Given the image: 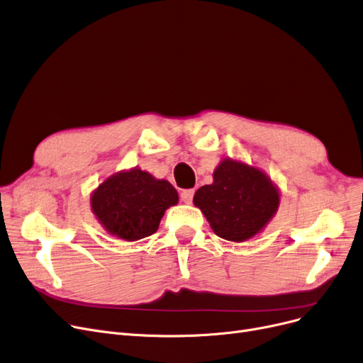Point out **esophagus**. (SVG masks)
I'll use <instances>...</instances> for the list:
<instances>
[{"label": "esophagus", "mask_w": 363, "mask_h": 363, "mask_svg": "<svg viewBox=\"0 0 363 363\" xmlns=\"http://www.w3.org/2000/svg\"><path fill=\"white\" fill-rule=\"evenodd\" d=\"M194 189H187V191H183L180 194V198L184 203H192V199H194Z\"/></svg>", "instance_id": "34e87169"}]
</instances>
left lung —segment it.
Wrapping results in <instances>:
<instances>
[{"label": "left lung", "instance_id": "8db88e82", "mask_svg": "<svg viewBox=\"0 0 363 363\" xmlns=\"http://www.w3.org/2000/svg\"><path fill=\"white\" fill-rule=\"evenodd\" d=\"M194 203L217 236L245 242L260 235L278 213L281 191L262 168L223 158L213 183L198 189Z\"/></svg>", "mask_w": 363, "mask_h": 363}]
</instances>
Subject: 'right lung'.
I'll list each match as a JSON object with an SVG mask.
<instances>
[{
  "mask_svg": "<svg viewBox=\"0 0 363 363\" xmlns=\"http://www.w3.org/2000/svg\"><path fill=\"white\" fill-rule=\"evenodd\" d=\"M177 203L174 186L139 167L115 172L90 196L91 211L101 228L128 242L157 232L164 213Z\"/></svg>",
  "mask_w": 363,
  "mask_h": 363,
  "instance_id": "add662e5",
  "label": "right lung"
}]
</instances>
